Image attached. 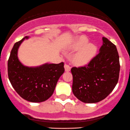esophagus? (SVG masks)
<instances>
[{"label":"esophagus","instance_id":"obj_1","mask_svg":"<svg viewBox=\"0 0 130 130\" xmlns=\"http://www.w3.org/2000/svg\"><path fill=\"white\" fill-rule=\"evenodd\" d=\"M64 69H65V71H66V72H69V71H71V67L68 64H64Z\"/></svg>","mask_w":130,"mask_h":130}]
</instances>
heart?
<instances>
[{"label":"heart","instance_id":"obj_1","mask_svg":"<svg viewBox=\"0 0 130 130\" xmlns=\"http://www.w3.org/2000/svg\"><path fill=\"white\" fill-rule=\"evenodd\" d=\"M89 40L85 36H80L74 39L69 46L71 50H78L74 55L72 61L75 64L84 66L88 64L95 56L98 47L94 43H88Z\"/></svg>","mask_w":130,"mask_h":130}]
</instances>
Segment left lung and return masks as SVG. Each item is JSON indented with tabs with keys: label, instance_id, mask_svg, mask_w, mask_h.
Here are the masks:
<instances>
[{
	"label": "left lung",
	"instance_id": "1",
	"mask_svg": "<svg viewBox=\"0 0 130 130\" xmlns=\"http://www.w3.org/2000/svg\"><path fill=\"white\" fill-rule=\"evenodd\" d=\"M97 55L87 66L71 69L72 92L85 103H96L106 98L119 80V56L116 46L106 37Z\"/></svg>",
	"mask_w": 130,
	"mask_h": 130
}]
</instances>
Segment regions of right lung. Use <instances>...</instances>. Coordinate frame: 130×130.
I'll return each mask as SVG.
<instances>
[{"label":"right lung","instance_id":"1","mask_svg":"<svg viewBox=\"0 0 130 130\" xmlns=\"http://www.w3.org/2000/svg\"><path fill=\"white\" fill-rule=\"evenodd\" d=\"M22 40L14 43L8 61V75L11 85L24 100L32 103H41L53 94L58 79L64 72V62L45 63L36 67L26 66L18 57Z\"/></svg>","mask_w":130,"mask_h":130}]
</instances>
